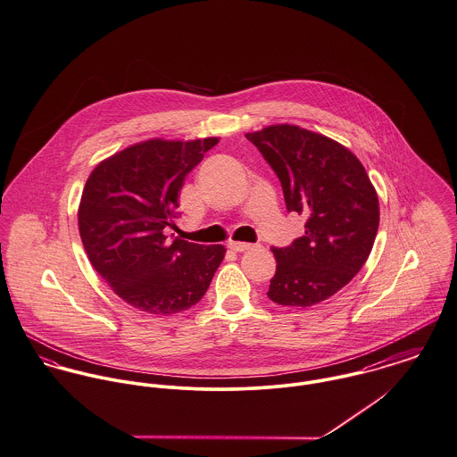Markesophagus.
Segmentation results:
<instances>
[{
  "label": "esophagus",
  "instance_id": "esophagus-1",
  "mask_svg": "<svg viewBox=\"0 0 457 457\" xmlns=\"http://www.w3.org/2000/svg\"><path fill=\"white\" fill-rule=\"evenodd\" d=\"M228 248L232 249V251H237V253H243V251L254 248V245L241 243V241H230V243H228Z\"/></svg>",
  "mask_w": 457,
  "mask_h": 457
}]
</instances>
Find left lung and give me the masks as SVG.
<instances>
[{
	"label": "left lung",
	"mask_w": 457,
	"mask_h": 457,
	"mask_svg": "<svg viewBox=\"0 0 457 457\" xmlns=\"http://www.w3.org/2000/svg\"><path fill=\"white\" fill-rule=\"evenodd\" d=\"M246 137L278 174L288 211L307 216L302 237L272 248L278 267L267 295L279 305H316L342 290L374 248V185L358 157L323 134L276 124Z\"/></svg>",
	"instance_id": "8db88e82"
}]
</instances>
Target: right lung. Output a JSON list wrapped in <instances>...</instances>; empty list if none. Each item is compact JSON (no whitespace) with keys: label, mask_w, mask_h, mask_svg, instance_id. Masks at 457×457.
Returning a JSON list of instances; mask_svg holds the SVG:
<instances>
[{"label":"right lung","mask_w":457,"mask_h":457,"mask_svg":"<svg viewBox=\"0 0 457 457\" xmlns=\"http://www.w3.org/2000/svg\"><path fill=\"white\" fill-rule=\"evenodd\" d=\"M220 137L148 139L104 159L79 206L83 248L96 272L129 305L169 316L208 291L225 248L167 237L185 176Z\"/></svg>","instance_id":"obj_1"}]
</instances>
